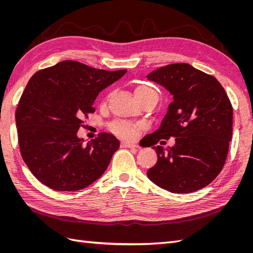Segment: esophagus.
Instances as JSON below:
<instances>
[{
    "label": "esophagus",
    "instance_id": "esophagus-1",
    "mask_svg": "<svg viewBox=\"0 0 253 253\" xmlns=\"http://www.w3.org/2000/svg\"><path fill=\"white\" fill-rule=\"evenodd\" d=\"M121 147L122 148H137V145L133 142H129V141H122Z\"/></svg>",
    "mask_w": 253,
    "mask_h": 253
}]
</instances>
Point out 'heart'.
<instances>
[{"label":"heart","mask_w":253,"mask_h":253,"mask_svg":"<svg viewBox=\"0 0 253 253\" xmlns=\"http://www.w3.org/2000/svg\"><path fill=\"white\" fill-rule=\"evenodd\" d=\"M134 94H135V97L138 99L139 102L149 96L157 95L154 89L151 88L148 85H144V84L137 85L134 88ZM112 94H110L109 97ZM110 128L114 134H116L120 137H124V138H135L137 134L140 132L141 126L129 124V122H125V121H115L111 125Z\"/></svg>","instance_id":"1"}]
</instances>
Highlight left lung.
I'll return each instance as SVG.
<instances>
[{"label":"left lung","mask_w":253,"mask_h":253,"mask_svg":"<svg viewBox=\"0 0 253 253\" xmlns=\"http://www.w3.org/2000/svg\"><path fill=\"white\" fill-rule=\"evenodd\" d=\"M147 77L174 99L162 126L151 134V145L175 138L173 147H153L158 159L148 177L172 193L207 187L223 169L232 137L233 109L227 93L213 76L187 63L160 67Z\"/></svg>","instance_id":"8db88e82"}]
</instances>
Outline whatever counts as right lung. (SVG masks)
Returning a JSON list of instances; mask_svg holds the SVG:
<instances>
[{
	"label": "right lung",
	"mask_w": 253,
	"mask_h": 253,
	"mask_svg": "<svg viewBox=\"0 0 253 253\" xmlns=\"http://www.w3.org/2000/svg\"><path fill=\"white\" fill-rule=\"evenodd\" d=\"M126 73L66 60L29 79L16 111L18 139L23 160L43 185L77 191L105 172L119 140L102 132L84 143L77 132L83 119L95 112L99 91Z\"/></svg>",
	"instance_id": "add662e5"
}]
</instances>
